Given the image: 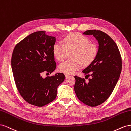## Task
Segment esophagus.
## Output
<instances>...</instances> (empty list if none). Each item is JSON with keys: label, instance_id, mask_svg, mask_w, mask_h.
I'll return each mask as SVG.
<instances>
[{"label": "esophagus", "instance_id": "esophagus-1", "mask_svg": "<svg viewBox=\"0 0 131 131\" xmlns=\"http://www.w3.org/2000/svg\"><path fill=\"white\" fill-rule=\"evenodd\" d=\"M65 77H69L71 76L70 74H67V73H65Z\"/></svg>", "mask_w": 131, "mask_h": 131}]
</instances>
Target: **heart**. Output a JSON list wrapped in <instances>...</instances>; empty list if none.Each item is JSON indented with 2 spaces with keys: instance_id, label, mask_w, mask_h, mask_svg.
I'll return each mask as SVG.
<instances>
[{
  "instance_id": "heart-1",
  "label": "heart",
  "mask_w": 131,
  "mask_h": 131,
  "mask_svg": "<svg viewBox=\"0 0 131 131\" xmlns=\"http://www.w3.org/2000/svg\"><path fill=\"white\" fill-rule=\"evenodd\" d=\"M73 50L71 55L72 60H66L59 66V70L63 73L72 74L78 70L81 65L88 66L94 60L98 48L90 43L87 37L79 33H73L64 37L63 44L57 42L53 47V53L58 61L65 58L67 51Z\"/></svg>"
}]
</instances>
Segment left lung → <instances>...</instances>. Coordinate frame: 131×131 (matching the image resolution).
I'll use <instances>...</instances> for the list:
<instances>
[{"label": "left lung", "instance_id": "left-lung-1", "mask_svg": "<svg viewBox=\"0 0 131 131\" xmlns=\"http://www.w3.org/2000/svg\"><path fill=\"white\" fill-rule=\"evenodd\" d=\"M83 34L95 37L98 50L94 60L82 71L85 76H91L88 82L75 76L74 89L82 103L96 106L106 100L113 92L121 72L122 59L116 44L105 33L93 29Z\"/></svg>", "mask_w": 131, "mask_h": 131}]
</instances>
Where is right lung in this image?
Listing matches in <instances>:
<instances>
[{"label": "right lung", "instance_id": "1", "mask_svg": "<svg viewBox=\"0 0 131 131\" xmlns=\"http://www.w3.org/2000/svg\"><path fill=\"white\" fill-rule=\"evenodd\" d=\"M55 37L46 31L32 33L16 45L12 57V68L18 92L31 105L41 107L57 97V88L65 80L62 73L45 78L43 72L51 73L57 65L53 47Z\"/></svg>", "mask_w": 131, "mask_h": 131}]
</instances>
